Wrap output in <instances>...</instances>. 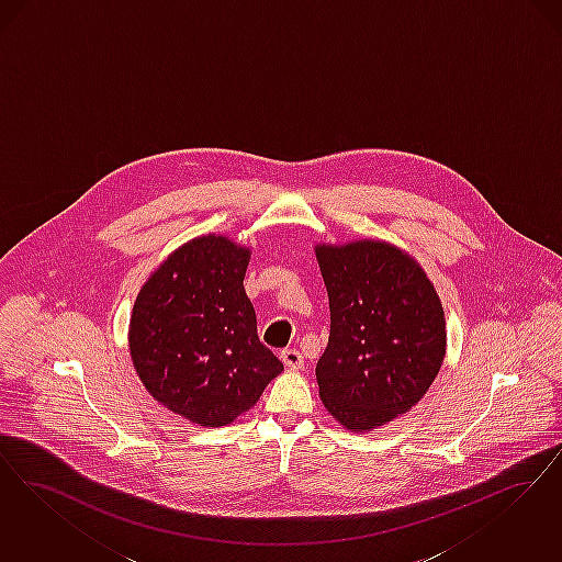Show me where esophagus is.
I'll return each mask as SVG.
<instances>
[{
	"label": "esophagus",
	"mask_w": 562,
	"mask_h": 562,
	"mask_svg": "<svg viewBox=\"0 0 562 562\" xmlns=\"http://www.w3.org/2000/svg\"><path fill=\"white\" fill-rule=\"evenodd\" d=\"M279 357H281L283 366L288 367V369H300V367L304 366V357L295 348H283Z\"/></svg>",
	"instance_id": "obj_1"
}]
</instances>
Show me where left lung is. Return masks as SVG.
<instances>
[{
	"instance_id": "left-lung-1",
	"label": "left lung",
	"mask_w": 562,
	"mask_h": 562,
	"mask_svg": "<svg viewBox=\"0 0 562 562\" xmlns=\"http://www.w3.org/2000/svg\"><path fill=\"white\" fill-rule=\"evenodd\" d=\"M329 295L318 396L350 432H371L417 405L439 375L447 329L435 283L382 239L317 244Z\"/></svg>"
}]
</instances>
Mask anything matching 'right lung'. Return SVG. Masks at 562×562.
<instances>
[{
    "instance_id": "right-lung-1",
    "label": "right lung",
    "mask_w": 562,
    "mask_h": 562,
    "mask_svg": "<svg viewBox=\"0 0 562 562\" xmlns=\"http://www.w3.org/2000/svg\"><path fill=\"white\" fill-rule=\"evenodd\" d=\"M251 249L201 235L173 249L136 295L127 344L148 394L203 428L251 409L283 363L258 338L244 288Z\"/></svg>"
}]
</instances>
